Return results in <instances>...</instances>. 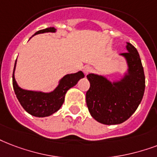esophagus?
<instances>
[{"mask_svg":"<svg viewBox=\"0 0 157 157\" xmlns=\"http://www.w3.org/2000/svg\"><path fill=\"white\" fill-rule=\"evenodd\" d=\"M83 71L84 73H85V75H88L89 73H90L92 71V68L90 67H89V66H86V67H85L83 69Z\"/></svg>","mask_w":157,"mask_h":157,"instance_id":"esophagus-1","label":"esophagus"}]
</instances>
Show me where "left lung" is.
Returning a JSON list of instances; mask_svg holds the SVG:
<instances>
[{"instance_id": "left-lung-1", "label": "left lung", "mask_w": 157, "mask_h": 157, "mask_svg": "<svg viewBox=\"0 0 157 157\" xmlns=\"http://www.w3.org/2000/svg\"><path fill=\"white\" fill-rule=\"evenodd\" d=\"M128 52L121 53L128 63V71L118 81H109L96 74L87 75L90 86L86 105L90 115L106 125L119 124L128 119L142 101L145 75L140 56L133 45L127 43Z\"/></svg>"}]
</instances>
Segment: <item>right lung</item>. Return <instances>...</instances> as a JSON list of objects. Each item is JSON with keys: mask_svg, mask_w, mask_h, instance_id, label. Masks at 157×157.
<instances>
[{"mask_svg": "<svg viewBox=\"0 0 157 157\" xmlns=\"http://www.w3.org/2000/svg\"><path fill=\"white\" fill-rule=\"evenodd\" d=\"M55 33L56 29L53 27L44 29L39 30L34 33V35L44 33ZM15 67L13 71V88L15 90V95L19 102L26 112L35 117H47L52 115V113L57 112L61 106L63 105L65 99V94L68 90L76 86L79 80L83 78L85 75L82 71H78L76 73L67 74L63 76L59 81L58 86L56 89L49 93H44L41 91H33L27 90L20 88L18 86L15 79Z\"/></svg>", "mask_w": 157, "mask_h": 157, "instance_id": "add662e5", "label": "right lung"}]
</instances>
